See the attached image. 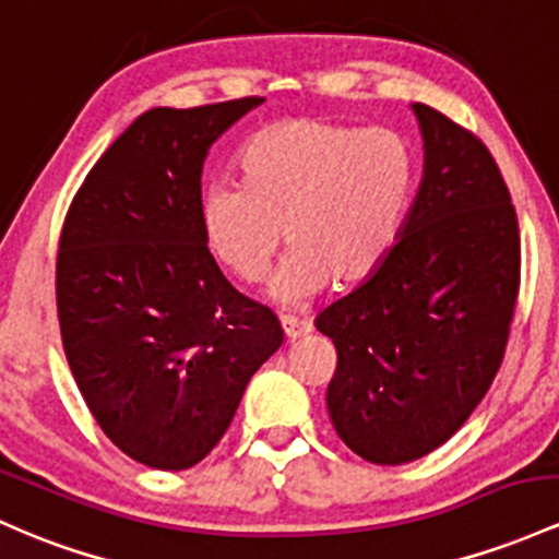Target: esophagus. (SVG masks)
Here are the masks:
<instances>
[{"instance_id":"1","label":"esophagus","mask_w":559,"mask_h":559,"mask_svg":"<svg viewBox=\"0 0 559 559\" xmlns=\"http://www.w3.org/2000/svg\"><path fill=\"white\" fill-rule=\"evenodd\" d=\"M281 326H284L286 342H297V340H302V336L310 334V323L297 321V318H281Z\"/></svg>"}]
</instances>
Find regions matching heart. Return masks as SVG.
<instances>
[{
	"instance_id": "obj_1",
	"label": "heart",
	"mask_w": 559,
	"mask_h": 559,
	"mask_svg": "<svg viewBox=\"0 0 559 559\" xmlns=\"http://www.w3.org/2000/svg\"><path fill=\"white\" fill-rule=\"evenodd\" d=\"M241 186L201 195L212 254L243 284L265 278L281 243L289 260L273 297L305 302L360 284L388 260L414 204L419 162L401 132L292 116L247 140Z\"/></svg>"
}]
</instances>
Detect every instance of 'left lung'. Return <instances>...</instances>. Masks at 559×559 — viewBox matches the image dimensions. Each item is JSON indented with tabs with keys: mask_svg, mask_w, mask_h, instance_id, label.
I'll use <instances>...</instances> for the list:
<instances>
[{
	"mask_svg": "<svg viewBox=\"0 0 559 559\" xmlns=\"http://www.w3.org/2000/svg\"><path fill=\"white\" fill-rule=\"evenodd\" d=\"M425 177L379 270L316 326L336 347L331 425L373 464L427 456L469 419L504 360L520 292V228L490 151L414 103Z\"/></svg>",
	"mask_w": 559,
	"mask_h": 559,
	"instance_id": "left-lung-1",
	"label": "left lung"
}]
</instances>
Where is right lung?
<instances>
[{
    "instance_id": "obj_1",
    "label": "right lung",
    "mask_w": 559,
    "mask_h": 559,
    "mask_svg": "<svg viewBox=\"0 0 559 559\" xmlns=\"http://www.w3.org/2000/svg\"><path fill=\"white\" fill-rule=\"evenodd\" d=\"M260 103L145 110L66 214L55 267L66 358L110 443L145 467L199 464L284 342L273 310L228 284L201 228L206 153Z\"/></svg>"
}]
</instances>
